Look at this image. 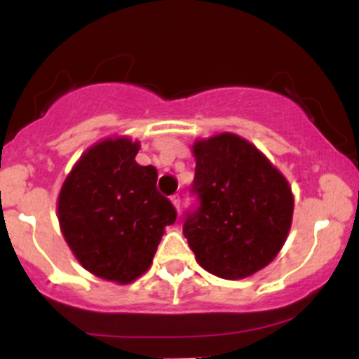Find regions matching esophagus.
<instances>
[{
	"mask_svg": "<svg viewBox=\"0 0 359 359\" xmlns=\"http://www.w3.org/2000/svg\"><path fill=\"white\" fill-rule=\"evenodd\" d=\"M170 201H172V204L175 205V209H177V211L180 212V196H179V194H174V196L170 197Z\"/></svg>",
	"mask_w": 359,
	"mask_h": 359,
	"instance_id": "1",
	"label": "esophagus"
}]
</instances>
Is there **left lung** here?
Wrapping results in <instances>:
<instances>
[{"label": "left lung", "instance_id": "obj_1", "mask_svg": "<svg viewBox=\"0 0 359 359\" xmlns=\"http://www.w3.org/2000/svg\"><path fill=\"white\" fill-rule=\"evenodd\" d=\"M197 205L184 236L197 263L226 280L246 278L277 257L287 240L294 196L257 147L233 133L194 143Z\"/></svg>", "mask_w": 359, "mask_h": 359}]
</instances>
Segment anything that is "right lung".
I'll use <instances>...</instances> for the list:
<instances>
[{"instance_id": "right-lung-1", "label": "right lung", "mask_w": 359, "mask_h": 359, "mask_svg": "<svg viewBox=\"0 0 359 359\" xmlns=\"http://www.w3.org/2000/svg\"><path fill=\"white\" fill-rule=\"evenodd\" d=\"M138 142L104 140L90 147L67 175L59 222L79 263L96 277L130 283L150 269L174 204L156 191V168L138 165Z\"/></svg>"}]
</instances>
